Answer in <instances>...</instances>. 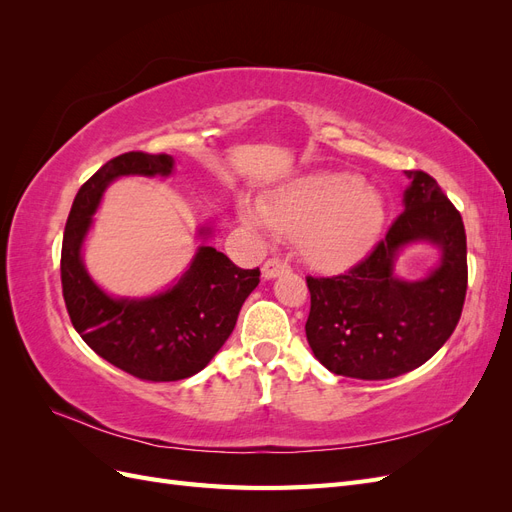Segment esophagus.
I'll use <instances>...</instances> for the list:
<instances>
[{"instance_id":"esophagus-1","label":"esophagus","mask_w":512,"mask_h":512,"mask_svg":"<svg viewBox=\"0 0 512 512\" xmlns=\"http://www.w3.org/2000/svg\"><path fill=\"white\" fill-rule=\"evenodd\" d=\"M286 271H290V267L277 258H269L265 265H262V277H265V280H275V277H280Z\"/></svg>"}]
</instances>
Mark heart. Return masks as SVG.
Returning <instances> with one entry per match:
<instances>
[{"label":"heart","instance_id":"b5f03b06","mask_svg":"<svg viewBox=\"0 0 512 512\" xmlns=\"http://www.w3.org/2000/svg\"><path fill=\"white\" fill-rule=\"evenodd\" d=\"M239 218L262 232L297 237L312 267L339 269L374 247L386 224V200L359 175L320 170L280 185L265 203L239 200Z\"/></svg>","mask_w":512,"mask_h":512}]
</instances>
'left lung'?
I'll return each mask as SVG.
<instances>
[{"instance_id":"8db88e82","label":"left lung","mask_w":512,"mask_h":512,"mask_svg":"<svg viewBox=\"0 0 512 512\" xmlns=\"http://www.w3.org/2000/svg\"><path fill=\"white\" fill-rule=\"evenodd\" d=\"M404 213L371 254L337 277H307L309 348L337 376L389 380L421 367L453 335L468 288L466 228L459 211L423 170H404ZM429 244L439 260L406 281L396 260Z\"/></svg>"}]
</instances>
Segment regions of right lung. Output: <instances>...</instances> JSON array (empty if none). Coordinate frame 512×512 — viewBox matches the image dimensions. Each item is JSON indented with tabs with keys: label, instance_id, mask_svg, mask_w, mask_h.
<instances>
[{
	"label": "right lung",
	"instance_id": "add662e5",
	"mask_svg": "<svg viewBox=\"0 0 512 512\" xmlns=\"http://www.w3.org/2000/svg\"><path fill=\"white\" fill-rule=\"evenodd\" d=\"M173 170L175 158L166 153L130 151L106 162L76 194L61 245V286L76 333L104 361L153 382L207 367L260 282L258 269H239L207 243L213 224L198 228L200 245L183 273L147 297H115L89 275L83 247L108 185L121 177H170Z\"/></svg>",
	"mask_w": 512,
	"mask_h": 512
}]
</instances>
